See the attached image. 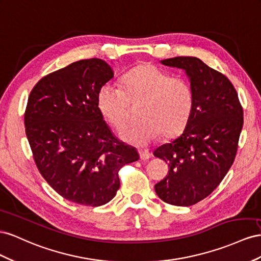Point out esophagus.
<instances>
[{"mask_svg":"<svg viewBox=\"0 0 261 261\" xmlns=\"http://www.w3.org/2000/svg\"><path fill=\"white\" fill-rule=\"evenodd\" d=\"M139 155H140V159L142 161H147L151 158V153L148 151H139Z\"/></svg>","mask_w":261,"mask_h":261,"instance_id":"1","label":"esophagus"}]
</instances>
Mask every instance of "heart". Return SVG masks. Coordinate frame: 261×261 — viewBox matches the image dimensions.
Returning a JSON list of instances; mask_svg holds the SVG:
<instances>
[{
	"mask_svg": "<svg viewBox=\"0 0 261 261\" xmlns=\"http://www.w3.org/2000/svg\"><path fill=\"white\" fill-rule=\"evenodd\" d=\"M123 91L111 83L103 84L97 94V107L102 118L115 129L126 122L129 102L141 101V120L120 132L123 141L145 146L162 133L170 138L187 125L193 109V95L187 81L172 77L148 63L139 64L125 74Z\"/></svg>",
	"mask_w": 261,
	"mask_h": 261,
	"instance_id": "obj_1",
	"label": "heart"
}]
</instances>
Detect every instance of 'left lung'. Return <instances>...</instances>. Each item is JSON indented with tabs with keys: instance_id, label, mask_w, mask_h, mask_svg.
<instances>
[{
	"instance_id": "left-lung-1",
	"label": "left lung",
	"mask_w": 261,
	"mask_h": 261,
	"mask_svg": "<svg viewBox=\"0 0 261 261\" xmlns=\"http://www.w3.org/2000/svg\"><path fill=\"white\" fill-rule=\"evenodd\" d=\"M162 64L185 70L193 109L181 135L159 146L154 156L168 164L155 185L164 202L189 206L212 193L235 160L243 128V108L229 80L195 57L165 59Z\"/></svg>"
}]
</instances>
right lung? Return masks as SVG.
Wrapping results in <instances>:
<instances>
[{
    "mask_svg": "<svg viewBox=\"0 0 261 261\" xmlns=\"http://www.w3.org/2000/svg\"><path fill=\"white\" fill-rule=\"evenodd\" d=\"M114 77L101 59L73 62L43 76L29 95L26 136L37 167L64 199L99 206L120 187L118 172L139 160L117 140L97 107L99 88Z\"/></svg>",
    "mask_w": 261,
    "mask_h": 261,
    "instance_id": "right-lung-1",
    "label": "right lung"
}]
</instances>
